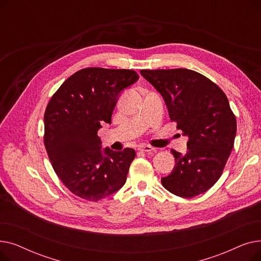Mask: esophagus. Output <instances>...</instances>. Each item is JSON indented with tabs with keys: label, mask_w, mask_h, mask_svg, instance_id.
Returning a JSON list of instances; mask_svg holds the SVG:
<instances>
[{
	"label": "esophagus",
	"mask_w": 261,
	"mask_h": 261,
	"mask_svg": "<svg viewBox=\"0 0 261 261\" xmlns=\"http://www.w3.org/2000/svg\"><path fill=\"white\" fill-rule=\"evenodd\" d=\"M139 150L143 152H151V151H154V148L149 145H143L139 147Z\"/></svg>",
	"instance_id": "obj_1"
}]
</instances>
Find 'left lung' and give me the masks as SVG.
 <instances>
[{
    "mask_svg": "<svg viewBox=\"0 0 261 261\" xmlns=\"http://www.w3.org/2000/svg\"><path fill=\"white\" fill-rule=\"evenodd\" d=\"M142 76L163 96L169 117L187 136V152L171 150L173 170L162 177L171 194L193 198L221 176L234 147L236 117L223 91L205 76L187 68L142 70Z\"/></svg>",
    "mask_w": 261,
    "mask_h": 261,
    "instance_id": "left-lung-1",
    "label": "left lung"
}]
</instances>
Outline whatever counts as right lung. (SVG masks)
Here are the masks:
<instances>
[{
    "mask_svg": "<svg viewBox=\"0 0 261 261\" xmlns=\"http://www.w3.org/2000/svg\"><path fill=\"white\" fill-rule=\"evenodd\" d=\"M132 70L88 67L68 77L44 113V145L61 182L81 199L96 202L126 183L134 149H101L97 135L111 123L120 93L139 80Z\"/></svg>",
    "mask_w": 261,
    "mask_h": 261,
    "instance_id": "add662e5",
    "label": "right lung"
}]
</instances>
